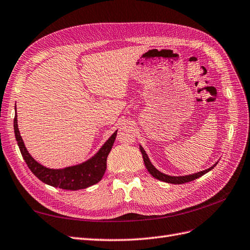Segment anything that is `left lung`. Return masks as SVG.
Returning a JSON list of instances; mask_svg holds the SVG:
<instances>
[{
	"mask_svg": "<svg viewBox=\"0 0 250 250\" xmlns=\"http://www.w3.org/2000/svg\"><path fill=\"white\" fill-rule=\"evenodd\" d=\"M140 147V152L142 154V157H144V161H145V166L146 167V169L148 170V173L151 174L154 178H156V179H158L160 181H163V182H167V183H172V184H182V183H187V182H189V181H192L197 179V178L201 177L203 175H205L206 173H208L209 170H211L213 167H215L217 165H218V161L213 165L212 167H210L209 168L205 169V170H201V172H198V173H195V174H190V175H185V176H169V175H167L165 173H161L160 170L157 169L153 165L151 160H149L147 154L146 153V151L144 149V147H142L141 146H139Z\"/></svg>",
	"mask_w": 250,
	"mask_h": 250,
	"instance_id": "left-lung-1",
	"label": "left lung"
}]
</instances>
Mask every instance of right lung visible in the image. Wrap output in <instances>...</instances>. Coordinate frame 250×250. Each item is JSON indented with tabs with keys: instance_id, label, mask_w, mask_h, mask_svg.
I'll return each mask as SVG.
<instances>
[{
	"instance_id": "right-lung-1",
	"label": "right lung",
	"mask_w": 250,
	"mask_h": 250,
	"mask_svg": "<svg viewBox=\"0 0 250 250\" xmlns=\"http://www.w3.org/2000/svg\"><path fill=\"white\" fill-rule=\"evenodd\" d=\"M13 126L21 154H22L25 162L27 163V166L30 168L31 172L41 181L48 185H51L53 188H60L62 189L70 190L87 188L91 187V185H94L102 180L106 168V157H108L109 153L111 152V148L117 135V131L114 132L111 135V137L98 149V152L87 161L65 168L54 169L42 166L27 151L23 138L21 137L18 127L17 114L14 116Z\"/></svg>"
}]
</instances>
